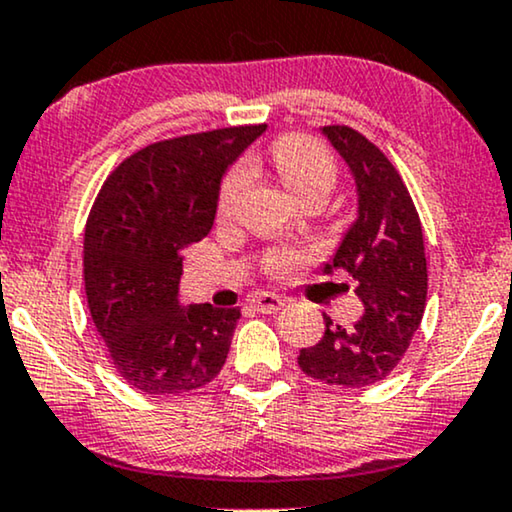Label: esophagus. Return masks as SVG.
<instances>
[{"mask_svg": "<svg viewBox=\"0 0 512 512\" xmlns=\"http://www.w3.org/2000/svg\"><path fill=\"white\" fill-rule=\"evenodd\" d=\"M251 305L258 310V313H277V310H282L284 305H287V298L277 296V294H268V291H261V294H256L251 298Z\"/></svg>", "mask_w": 512, "mask_h": 512, "instance_id": "1", "label": "esophagus"}]
</instances>
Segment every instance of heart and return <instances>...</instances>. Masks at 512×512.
Segmentation results:
<instances>
[{
	"instance_id": "heart-1",
	"label": "heart",
	"mask_w": 512,
	"mask_h": 512,
	"mask_svg": "<svg viewBox=\"0 0 512 512\" xmlns=\"http://www.w3.org/2000/svg\"><path fill=\"white\" fill-rule=\"evenodd\" d=\"M272 162L282 183L305 202L310 197H327L334 188L338 169L331 152L315 138L303 134L282 136L272 145ZM249 185V169L237 164L223 178L221 192H218V216L230 221L237 214L244 192ZM310 261L308 251L301 249H275L265 256L263 268L275 277H287L291 272L303 268Z\"/></svg>"
}]
</instances>
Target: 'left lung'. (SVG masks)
I'll use <instances>...</instances> for the list:
<instances>
[{"label": "left lung", "mask_w": 512, "mask_h": 512, "mask_svg": "<svg viewBox=\"0 0 512 512\" xmlns=\"http://www.w3.org/2000/svg\"><path fill=\"white\" fill-rule=\"evenodd\" d=\"M322 134L348 164L357 190V218L322 272H348L364 313L353 327L324 315V336L301 350L298 367L329 386L364 388L400 364L421 327L426 247L421 218L390 159L350 126H322Z\"/></svg>", "instance_id": "left-lung-1"}]
</instances>
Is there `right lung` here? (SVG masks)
<instances>
[{
	"instance_id": "obj_1",
	"label": "right lung",
	"mask_w": 512,
	"mask_h": 512,
	"mask_svg": "<svg viewBox=\"0 0 512 512\" xmlns=\"http://www.w3.org/2000/svg\"><path fill=\"white\" fill-rule=\"evenodd\" d=\"M263 131L152 143L98 192L84 232L86 301L119 376L141 393H188L223 369L240 308L183 305V251L209 235L223 174Z\"/></svg>"
}]
</instances>
